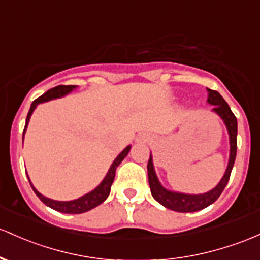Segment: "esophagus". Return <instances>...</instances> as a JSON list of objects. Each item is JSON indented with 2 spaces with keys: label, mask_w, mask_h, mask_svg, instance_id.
Returning a JSON list of instances; mask_svg holds the SVG:
<instances>
[{
  "label": "esophagus",
  "mask_w": 260,
  "mask_h": 260,
  "mask_svg": "<svg viewBox=\"0 0 260 260\" xmlns=\"http://www.w3.org/2000/svg\"><path fill=\"white\" fill-rule=\"evenodd\" d=\"M138 142H142V143H145V142L149 141V136H145V135H142L141 137H139L138 139H137Z\"/></svg>",
  "instance_id": "esophagus-1"
}]
</instances>
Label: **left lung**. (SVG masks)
Instances as JSON below:
<instances>
[{"label": "left lung", "mask_w": 260, "mask_h": 260, "mask_svg": "<svg viewBox=\"0 0 260 260\" xmlns=\"http://www.w3.org/2000/svg\"><path fill=\"white\" fill-rule=\"evenodd\" d=\"M209 91V99L207 102L213 105L212 111L216 112L217 115L221 116L223 119L224 124H226L228 133H230V144H231V153H230V161H228V167L226 173H224L222 180L218 182L217 186L212 189L209 192L201 193V195H187V193H180V192H173L161 186L159 182L158 178H156L155 172H154L153 160H152V154L148 160V180H149L150 191H152L153 198L165 206L167 209L178 211V212H195V211H200L205 207L210 206L211 204L216 201L222 193V191L226 187L228 180H230L231 172H232L233 164L236 160V154H237V118L235 113L231 111L230 106L224 99L215 90L207 88Z\"/></svg>", "instance_id": "left-lung-1"}]
</instances>
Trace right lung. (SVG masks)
Segmentation results:
<instances>
[{
	"instance_id": "obj_1",
	"label": "right lung",
	"mask_w": 260,
	"mask_h": 260,
	"mask_svg": "<svg viewBox=\"0 0 260 260\" xmlns=\"http://www.w3.org/2000/svg\"><path fill=\"white\" fill-rule=\"evenodd\" d=\"M75 87H76L75 85H59V86L50 88V90H48L47 92L43 93L42 96H39L38 99L34 100V101L32 102V105H30L29 112H28V115H27V119H25L23 136H24L25 128H27L28 122H29L30 116H32L34 108H36L37 105L42 104V102H45V101H49V100L61 98V96L69 93L70 91L73 90V88H75ZM129 149H131V147L128 145L127 148H124L123 152H122L118 156H117V158L115 159V161H113L112 165H111V168H110V170H108L106 178L104 179V181H102L101 184H100L95 190H92L91 192L86 193V195L81 196L80 199L73 200V201H55V200L48 199V198H45V196H43L42 193H39L36 189H34V186L32 185V182H30V180H29V184H30V186H32L34 192H36V195L38 196L39 199H41V201L44 202V204L47 205V206H49L50 209L59 211V212H62V213H82V212H86V211L92 210L93 207L99 206L100 204H102V202H104L105 200L107 199V196L110 195L111 185H112L113 180H115L117 167H118V165L121 164V161L125 158V155H127L128 152H129Z\"/></svg>"
}]
</instances>
